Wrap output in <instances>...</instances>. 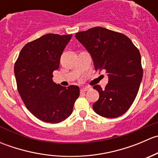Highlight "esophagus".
I'll use <instances>...</instances> for the list:
<instances>
[{
	"mask_svg": "<svg viewBox=\"0 0 158 158\" xmlns=\"http://www.w3.org/2000/svg\"><path fill=\"white\" fill-rule=\"evenodd\" d=\"M89 89H90V87H89V86L83 87V88H82L80 89V91H81V92H86V91H88Z\"/></svg>",
	"mask_w": 158,
	"mask_h": 158,
	"instance_id": "obj_1",
	"label": "esophagus"
}]
</instances>
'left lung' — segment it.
<instances>
[{"mask_svg": "<svg viewBox=\"0 0 158 158\" xmlns=\"http://www.w3.org/2000/svg\"><path fill=\"white\" fill-rule=\"evenodd\" d=\"M76 38L90 53L95 69L105 70L109 76L104 89L93 86L99 93L94 111L109 118L122 115L135 101L142 80L139 50L123 33L101 27L76 33Z\"/></svg>", "mask_w": 158, "mask_h": 158, "instance_id": "1", "label": "left lung"}]
</instances>
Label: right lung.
<instances>
[{"instance_id": "add662e5", "label": "right lung", "mask_w": 158, "mask_h": 158, "mask_svg": "<svg viewBox=\"0 0 158 158\" xmlns=\"http://www.w3.org/2000/svg\"><path fill=\"white\" fill-rule=\"evenodd\" d=\"M72 36L48 33L28 43L14 65L19 94L27 109L42 122L59 123L67 118L79 96L77 85L66 88L52 81Z\"/></svg>"}]
</instances>
